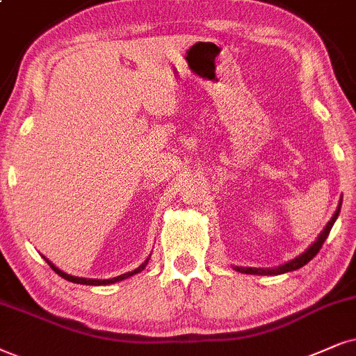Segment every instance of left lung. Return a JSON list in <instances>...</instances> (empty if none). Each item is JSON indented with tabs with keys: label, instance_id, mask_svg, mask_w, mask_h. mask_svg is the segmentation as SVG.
Wrapping results in <instances>:
<instances>
[{
	"label": "left lung",
	"instance_id": "obj_1",
	"mask_svg": "<svg viewBox=\"0 0 356 356\" xmlns=\"http://www.w3.org/2000/svg\"><path fill=\"white\" fill-rule=\"evenodd\" d=\"M340 209H341V199L339 202V207H337L334 217H332L330 222L325 225V228H323V230L321 232V235L317 236V240L314 241L312 245H310L309 248L304 251V253H300L299 256H296L294 259L287 261V263H284V264H279V266H276V268H241V266H233V269H235V271H238V273H245V274H258V276H276V274H284V273H289V271H296V269L305 266V264H307L309 261L312 259L314 256L318 253V251H321L323 241L327 240L328 233H330L332 227H334L335 220L339 218Z\"/></svg>",
	"mask_w": 356,
	"mask_h": 356
}]
</instances>
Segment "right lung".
Wrapping results in <instances>:
<instances>
[{"label": "right lung", "instance_id": "1", "mask_svg": "<svg viewBox=\"0 0 356 356\" xmlns=\"http://www.w3.org/2000/svg\"><path fill=\"white\" fill-rule=\"evenodd\" d=\"M149 258H151V254L147 256L146 261L141 264V266H138L136 269H133V271H129V273L121 274V276H116V277H111V279H87V277H77V276H72V274L64 273V271H62V269H58V268L56 266V264L51 263V261H49V259L46 258V256H44V259L47 261L49 266H51V268L54 269V271H56V273L58 274V276L67 279V281H70V282H75V284H87V286H106V284H113V282H118V281H123V279L131 277V276H134V274L141 273L143 269L146 268V264L149 263Z\"/></svg>", "mask_w": 356, "mask_h": 356}]
</instances>
